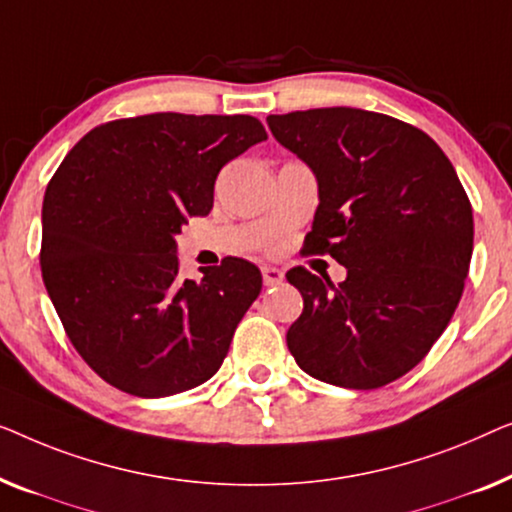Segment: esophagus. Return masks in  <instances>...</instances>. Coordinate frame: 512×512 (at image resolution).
Returning <instances> with one entry per match:
<instances>
[{"label": "esophagus", "mask_w": 512, "mask_h": 512, "mask_svg": "<svg viewBox=\"0 0 512 512\" xmlns=\"http://www.w3.org/2000/svg\"><path fill=\"white\" fill-rule=\"evenodd\" d=\"M283 278H285V273L276 269V266H262V280H264L266 287L283 283Z\"/></svg>", "instance_id": "esophagus-1"}]
</instances>
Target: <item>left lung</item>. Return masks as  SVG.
Masks as SVG:
<instances>
[{"label": "left lung", "mask_w": 512, "mask_h": 512, "mask_svg": "<svg viewBox=\"0 0 512 512\" xmlns=\"http://www.w3.org/2000/svg\"><path fill=\"white\" fill-rule=\"evenodd\" d=\"M266 122L318 178L306 253L348 269L338 285L287 271L304 297L287 348L322 383H392L422 362L462 299L473 211L457 171L429 134L385 113L334 106Z\"/></svg>", "instance_id": "left-lung-1"}]
</instances>
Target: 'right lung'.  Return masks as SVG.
Returning <instances> with one entry per match:
<instances>
[{
    "instance_id": "1",
    "label": "right lung",
    "mask_w": 512,
    "mask_h": 512,
    "mask_svg": "<svg viewBox=\"0 0 512 512\" xmlns=\"http://www.w3.org/2000/svg\"><path fill=\"white\" fill-rule=\"evenodd\" d=\"M264 139L253 115H136L85 134L50 178L41 276L71 345L109 385L171 397L220 369L262 273L234 257L183 280L176 234L211 213L220 169Z\"/></svg>"
}]
</instances>
